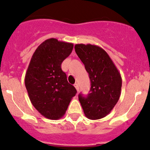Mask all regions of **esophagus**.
<instances>
[{"label": "esophagus", "mask_w": 150, "mask_h": 150, "mask_svg": "<svg viewBox=\"0 0 150 150\" xmlns=\"http://www.w3.org/2000/svg\"><path fill=\"white\" fill-rule=\"evenodd\" d=\"M74 86H75V89H76V90L77 91V92H78L79 89H80V87H79V84H77V83H75V84H74Z\"/></svg>", "instance_id": "obj_1"}]
</instances>
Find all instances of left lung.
I'll return each mask as SVG.
<instances>
[{
    "label": "left lung",
    "mask_w": 150,
    "mask_h": 150,
    "mask_svg": "<svg viewBox=\"0 0 150 150\" xmlns=\"http://www.w3.org/2000/svg\"><path fill=\"white\" fill-rule=\"evenodd\" d=\"M75 52L84 64L91 81L89 93L79 94L85 116L89 120L103 118L110 112L121 94L122 77L103 49L94 45L77 44Z\"/></svg>",
    "instance_id": "1"
}]
</instances>
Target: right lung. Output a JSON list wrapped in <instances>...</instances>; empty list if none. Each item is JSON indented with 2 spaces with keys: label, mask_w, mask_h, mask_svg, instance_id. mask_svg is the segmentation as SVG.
Returning a JSON list of instances; mask_svg holds the SVG:
<instances>
[{
  "label": "right lung",
  "mask_w": 150,
  "mask_h": 150,
  "mask_svg": "<svg viewBox=\"0 0 150 150\" xmlns=\"http://www.w3.org/2000/svg\"><path fill=\"white\" fill-rule=\"evenodd\" d=\"M73 49V43L46 40L35 50L27 68L24 82L30 102L50 120L64 116L77 93L61 70V64Z\"/></svg>",
  "instance_id": "1"
}]
</instances>
